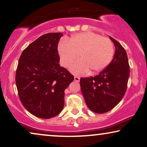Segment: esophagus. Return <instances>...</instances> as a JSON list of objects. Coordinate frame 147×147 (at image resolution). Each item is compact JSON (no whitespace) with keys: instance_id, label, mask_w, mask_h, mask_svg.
<instances>
[{"instance_id":"obj_1","label":"esophagus","mask_w":147,"mask_h":147,"mask_svg":"<svg viewBox=\"0 0 147 147\" xmlns=\"http://www.w3.org/2000/svg\"><path fill=\"white\" fill-rule=\"evenodd\" d=\"M80 80V78L79 77H77V76H75V77H74V81L75 82H79Z\"/></svg>"}]
</instances>
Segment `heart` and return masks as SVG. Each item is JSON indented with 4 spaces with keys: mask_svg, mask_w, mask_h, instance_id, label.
I'll use <instances>...</instances> for the list:
<instances>
[{
    "mask_svg": "<svg viewBox=\"0 0 147 147\" xmlns=\"http://www.w3.org/2000/svg\"><path fill=\"white\" fill-rule=\"evenodd\" d=\"M59 63L68 67L78 58L81 60L70 67L76 75L101 71L109 65L114 55V45L107 37L92 32L77 33L67 40H62L57 45Z\"/></svg>",
    "mask_w": 147,
    "mask_h": 147,
    "instance_id": "b5f03b06",
    "label": "heart"
}]
</instances>
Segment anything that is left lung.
Returning a JSON list of instances; mask_svg holds the SVG:
<instances>
[{"mask_svg":"<svg viewBox=\"0 0 147 147\" xmlns=\"http://www.w3.org/2000/svg\"><path fill=\"white\" fill-rule=\"evenodd\" d=\"M115 46L113 59L94 77L80 78V87L90 110L102 114L114 108L125 94L130 66L127 54L118 42L110 37Z\"/></svg>","mask_w":147,"mask_h":147,"instance_id":"1","label":"left lung"}]
</instances>
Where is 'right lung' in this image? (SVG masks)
Returning <instances> with one entry per match:
<instances>
[{
  "label": "right lung",
  "instance_id": "obj_1",
  "mask_svg": "<svg viewBox=\"0 0 147 147\" xmlns=\"http://www.w3.org/2000/svg\"><path fill=\"white\" fill-rule=\"evenodd\" d=\"M63 34L47 33L21 53L16 71V85L21 103L33 115L53 118L64 106V91L74 76L59 65L57 45Z\"/></svg>",
  "mask_w": 147,
  "mask_h": 147
}]
</instances>
